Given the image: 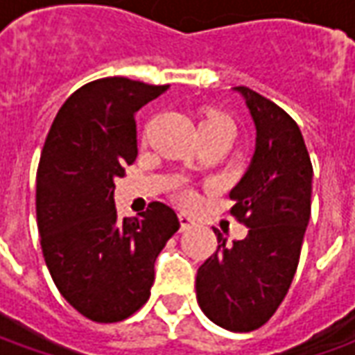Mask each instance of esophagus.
<instances>
[{
    "mask_svg": "<svg viewBox=\"0 0 355 355\" xmlns=\"http://www.w3.org/2000/svg\"><path fill=\"white\" fill-rule=\"evenodd\" d=\"M178 223H180V230H188V228H192L193 224V218L188 215H178Z\"/></svg>",
    "mask_w": 355,
    "mask_h": 355,
    "instance_id": "esophagus-1",
    "label": "esophagus"
}]
</instances>
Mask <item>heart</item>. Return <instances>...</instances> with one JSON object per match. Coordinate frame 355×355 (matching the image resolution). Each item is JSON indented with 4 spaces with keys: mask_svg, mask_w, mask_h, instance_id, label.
Instances as JSON below:
<instances>
[{
    "mask_svg": "<svg viewBox=\"0 0 355 355\" xmlns=\"http://www.w3.org/2000/svg\"><path fill=\"white\" fill-rule=\"evenodd\" d=\"M211 123H226V125H230V119L226 116H220V114H211L209 117H205L203 121H201L200 127H203V125H211ZM178 201L182 203V205H192L193 201H196V196H193L192 192H188V190H184V192H180L178 193Z\"/></svg>",
    "mask_w": 355,
    "mask_h": 355,
    "instance_id": "b5f03b06",
    "label": "heart"
}]
</instances>
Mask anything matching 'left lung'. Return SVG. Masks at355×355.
<instances>
[{"label":"left lung","instance_id":"obj_1","mask_svg":"<svg viewBox=\"0 0 355 355\" xmlns=\"http://www.w3.org/2000/svg\"><path fill=\"white\" fill-rule=\"evenodd\" d=\"M257 129L247 173L232 188V215L249 228L245 239L218 247L198 270V304L234 333L262 327L282 304L297 272L312 205V162L295 119L249 87H234Z\"/></svg>","mask_w":355,"mask_h":355}]
</instances>
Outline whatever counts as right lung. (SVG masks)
Segmentation results:
<instances>
[{
    "label": "right lung",
    "instance_id": "1",
    "mask_svg": "<svg viewBox=\"0 0 355 355\" xmlns=\"http://www.w3.org/2000/svg\"><path fill=\"white\" fill-rule=\"evenodd\" d=\"M169 85L102 78L58 110L35 177L42 251L60 295L87 320H127L150 298L154 264L180 228L152 201L139 218H117L114 180L137 159L135 114Z\"/></svg>",
    "mask_w": 355,
    "mask_h": 355
}]
</instances>
